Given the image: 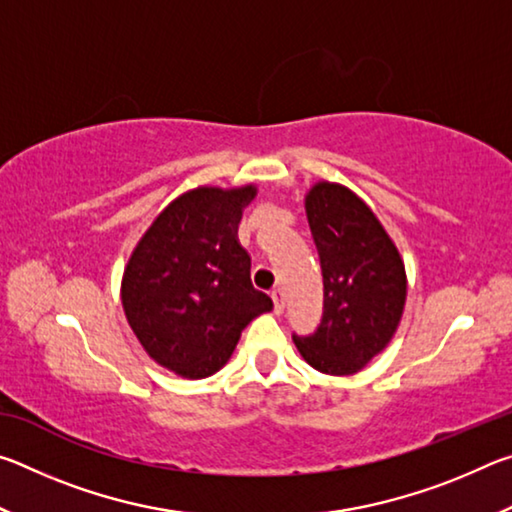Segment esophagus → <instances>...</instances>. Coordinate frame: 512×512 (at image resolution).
Here are the masks:
<instances>
[{"label":"esophagus","mask_w":512,"mask_h":512,"mask_svg":"<svg viewBox=\"0 0 512 512\" xmlns=\"http://www.w3.org/2000/svg\"><path fill=\"white\" fill-rule=\"evenodd\" d=\"M271 298H273L275 314H282V311H284V293L280 289H275V291H271Z\"/></svg>","instance_id":"obj_1"}]
</instances>
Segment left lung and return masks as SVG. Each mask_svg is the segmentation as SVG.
Returning <instances> with one entry per match:
<instances>
[{
    "label": "left lung",
    "mask_w": 512,
    "mask_h": 512,
    "mask_svg": "<svg viewBox=\"0 0 512 512\" xmlns=\"http://www.w3.org/2000/svg\"><path fill=\"white\" fill-rule=\"evenodd\" d=\"M305 207L323 273V316L314 332L293 341L311 368L352 375L393 339L406 300L404 264L350 189L318 183Z\"/></svg>",
    "instance_id": "1"
}]
</instances>
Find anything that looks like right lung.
<instances>
[{
	"mask_svg": "<svg viewBox=\"0 0 512 512\" xmlns=\"http://www.w3.org/2000/svg\"><path fill=\"white\" fill-rule=\"evenodd\" d=\"M255 194L253 185L183 194L153 221L126 266L128 325L178 375H214L250 320L273 309L250 282V257L237 241L241 210Z\"/></svg>",
	"mask_w": 512,
	"mask_h": 512,
	"instance_id": "obj_1",
	"label": "right lung"
}]
</instances>
